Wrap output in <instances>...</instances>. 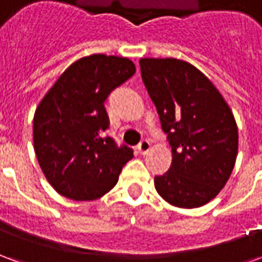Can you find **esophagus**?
Masks as SVG:
<instances>
[{"mask_svg":"<svg viewBox=\"0 0 262 262\" xmlns=\"http://www.w3.org/2000/svg\"><path fill=\"white\" fill-rule=\"evenodd\" d=\"M150 147H151V144H150L148 140H142V142L137 144V151L140 154H146L150 150Z\"/></svg>","mask_w":262,"mask_h":262,"instance_id":"obj_1","label":"esophagus"}]
</instances>
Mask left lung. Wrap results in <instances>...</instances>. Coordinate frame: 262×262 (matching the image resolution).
<instances>
[{"mask_svg": "<svg viewBox=\"0 0 262 262\" xmlns=\"http://www.w3.org/2000/svg\"><path fill=\"white\" fill-rule=\"evenodd\" d=\"M142 78L172 151L159 195L178 208H199L225 187L237 157L238 132L229 105L196 67L178 59H140Z\"/></svg>", "mask_w": 262, "mask_h": 262, "instance_id": "left-lung-1", "label": "left lung"}]
</instances>
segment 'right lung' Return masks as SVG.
I'll use <instances>...</instances> for the list:
<instances>
[{
	"instance_id": "add662e5",
	"label": "right lung",
	"mask_w": 262,
	"mask_h": 262,
	"mask_svg": "<svg viewBox=\"0 0 262 262\" xmlns=\"http://www.w3.org/2000/svg\"><path fill=\"white\" fill-rule=\"evenodd\" d=\"M136 73L126 57L91 54L77 60L48 91L33 118V146L50 185L66 198L92 201L118 182L133 150L103 137L105 101Z\"/></svg>"
}]
</instances>
